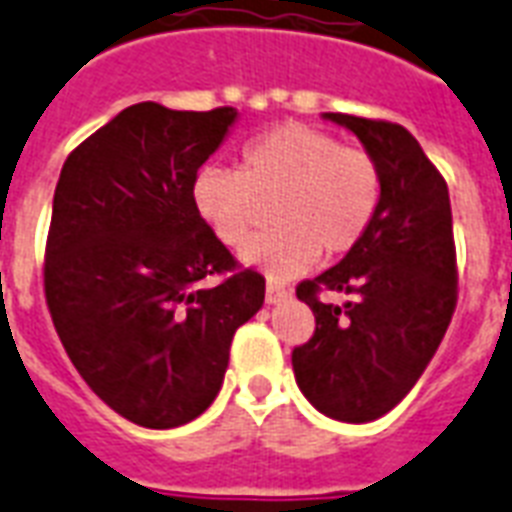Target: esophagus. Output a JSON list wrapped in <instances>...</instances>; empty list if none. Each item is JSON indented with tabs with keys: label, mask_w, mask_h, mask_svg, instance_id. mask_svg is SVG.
<instances>
[{
	"label": "esophagus",
	"mask_w": 512,
	"mask_h": 512,
	"mask_svg": "<svg viewBox=\"0 0 512 512\" xmlns=\"http://www.w3.org/2000/svg\"><path fill=\"white\" fill-rule=\"evenodd\" d=\"M287 298H290V290L274 285V282H268V287H266V304L276 306V304H282V301H287Z\"/></svg>",
	"instance_id": "34e87169"
}]
</instances>
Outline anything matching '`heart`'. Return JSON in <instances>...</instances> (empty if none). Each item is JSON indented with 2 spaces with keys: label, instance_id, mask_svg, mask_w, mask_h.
Returning a JSON list of instances; mask_svg holds the SVG:
<instances>
[{
  "label": "heart",
  "instance_id": "b5f03b06",
  "mask_svg": "<svg viewBox=\"0 0 512 512\" xmlns=\"http://www.w3.org/2000/svg\"><path fill=\"white\" fill-rule=\"evenodd\" d=\"M189 198L225 246H241L274 203V230L241 249L246 266L276 282L304 274L325 255L358 244L380 208L382 179L372 154L306 124H282L246 143L241 168L206 165Z\"/></svg>",
  "mask_w": 512,
  "mask_h": 512
}]
</instances>
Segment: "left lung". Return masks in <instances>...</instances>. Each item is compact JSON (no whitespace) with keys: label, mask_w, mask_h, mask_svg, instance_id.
<instances>
[{"label":"left lung","mask_w":512,"mask_h":512,"mask_svg":"<svg viewBox=\"0 0 512 512\" xmlns=\"http://www.w3.org/2000/svg\"><path fill=\"white\" fill-rule=\"evenodd\" d=\"M361 140L382 179L366 236L333 268L298 285L314 336L293 350L298 388L333 420L391 412L426 372L456 309V246L448 184L401 124L323 113ZM320 289L355 294L323 305Z\"/></svg>","instance_id":"obj_1"}]
</instances>
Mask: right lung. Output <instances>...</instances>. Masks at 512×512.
<instances>
[{
	"mask_svg": "<svg viewBox=\"0 0 512 512\" xmlns=\"http://www.w3.org/2000/svg\"><path fill=\"white\" fill-rule=\"evenodd\" d=\"M236 108L138 102L67 157L45 249V301L86 385L143 429H176L217 399L238 325L266 279L236 268L189 189Z\"/></svg>",
	"mask_w": 512,
	"mask_h": 512,
	"instance_id": "1",
	"label": "right lung"
}]
</instances>
